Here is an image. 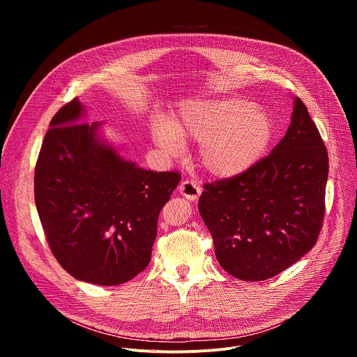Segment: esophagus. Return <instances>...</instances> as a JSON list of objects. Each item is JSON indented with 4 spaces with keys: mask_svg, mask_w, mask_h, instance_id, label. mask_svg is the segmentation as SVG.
Returning <instances> with one entry per match:
<instances>
[{
    "mask_svg": "<svg viewBox=\"0 0 357 357\" xmlns=\"http://www.w3.org/2000/svg\"><path fill=\"white\" fill-rule=\"evenodd\" d=\"M179 193H181L183 197H186L188 200L193 202V200H196V199L199 197V195L202 193V189H200V186L196 185L195 182L186 179V181H183V182L179 185Z\"/></svg>",
    "mask_w": 357,
    "mask_h": 357,
    "instance_id": "34e87169",
    "label": "esophagus"
}]
</instances>
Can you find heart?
I'll return each instance as SVG.
<instances>
[{
    "mask_svg": "<svg viewBox=\"0 0 357 357\" xmlns=\"http://www.w3.org/2000/svg\"><path fill=\"white\" fill-rule=\"evenodd\" d=\"M273 135L270 113L236 97L189 101L171 123L152 127L155 144L168 154H178L185 141L199 142V162L219 179L251 169L264 157Z\"/></svg>",
    "mask_w": 357,
    "mask_h": 357,
    "instance_id": "heart-1",
    "label": "heart"
}]
</instances>
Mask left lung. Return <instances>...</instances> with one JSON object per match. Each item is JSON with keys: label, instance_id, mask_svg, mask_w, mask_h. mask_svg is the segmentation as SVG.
I'll return each instance as SVG.
<instances>
[{"label": "left lung", "instance_id": "left-lung-1", "mask_svg": "<svg viewBox=\"0 0 357 357\" xmlns=\"http://www.w3.org/2000/svg\"><path fill=\"white\" fill-rule=\"evenodd\" d=\"M328 151L299 97L270 155L240 176L205 185L199 213L219 264L243 281H264L317 243L325 213Z\"/></svg>", "mask_w": 357, "mask_h": 357}]
</instances>
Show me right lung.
Listing matches in <instances>:
<instances>
[{
    "mask_svg": "<svg viewBox=\"0 0 357 357\" xmlns=\"http://www.w3.org/2000/svg\"><path fill=\"white\" fill-rule=\"evenodd\" d=\"M79 98L49 124L35 168V205L59 264L76 280L120 285L151 260L158 216L181 181L127 160Z\"/></svg>",
    "mask_w": 357,
    "mask_h": 357,
    "instance_id": "right-lung-1",
    "label": "right lung"
}]
</instances>
